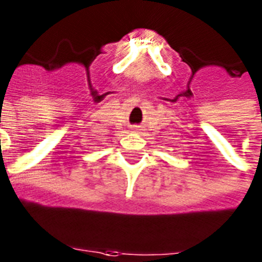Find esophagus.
<instances>
[{
  "label": "esophagus",
  "instance_id": "1",
  "mask_svg": "<svg viewBox=\"0 0 262 262\" xmlns=\"http://www.w3.org/2000/svg\"><path fill=\"white\" fill-rule=\"evenodd\" d=\"M133 129H134V131H139V129H140V128H139L138 126H134V127H133Z\"/></svg>",
  "mask_w": 262,
  "mask_h": 262
}]
</instances>
